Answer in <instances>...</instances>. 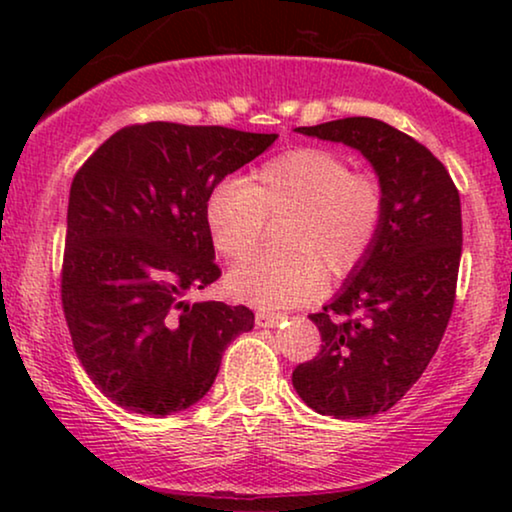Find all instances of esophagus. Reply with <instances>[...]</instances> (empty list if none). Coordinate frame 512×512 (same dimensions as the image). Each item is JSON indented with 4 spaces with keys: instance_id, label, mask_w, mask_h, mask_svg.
Returning <instances> with one entry per match:
<instances>
[{
    "instance_id": "34e87169",
    "label": "esophagus",
    "mask_w": 512,
    "mask_h": 512,
    "mask_svg": "<svg viewBox=\"0 0 512 512\" xmlns=\"http://www.w3.org/2000/svg\"><path fill=\"white\" fill-rule=\"evenodd\" d=\"M284 319V314L279 312H256V326L258 328H272Z\"/></svg>"
}]
</instances>
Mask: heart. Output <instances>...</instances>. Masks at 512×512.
<instances>
[{
  "label": "heart",
  "mask_w": 512,
  "mask_h": 512,
  "mask_svg": "<svg viewBox=\"0 0 512 512\" xmlns=\"http://www.w3.org/2000/svg\"><path fill=\"white\" fill-rule=\"evenodd\" d=\"M387 193L370 172H352L335 151L303 146L268 160L247 179H223L207 193L205 223L214 249L242 261L279 221V254L258 256L228 275L242 303L277 310L319 296L324 279L359 268L380 235Z\"/></svg>",
  "instance_id": "b5f03b06"
}]
</instances>
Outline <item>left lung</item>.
<instances>
[{
	"label": "left lung",
	"mask_w": 512,
	"mask_h": 512,
	"mask_svg": "<svg viewBox=\"0 0 512 512\" xmlns=\"http://www.w3.org/2000/svg\"><path fill=\"white\" fill-rule=\"evenodd\" d=\"M296 130L361 151L387 193L373 249L333 303L310 314L321 333L319 354L291 375L293 389L319 415L373 417L422 377L452 317L461 258L459 191L424 144L377 118L352 116Z\"/></svg>",
	"instance_id": "8db88e82"
}]
</instances>
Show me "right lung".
I'll list each match as a JSON object with an SVG mask.
<instances>
[{
	"label": "right lung",
	"instance_id": "1",
	"mask_svg": "<svg viewBox=\"0 0 512 512\" xmlns=\"http://www.w3.org/2000/svg\"><path fill=\"white\" fill-rule=\"evenodd\" d=\"M221 125L153 121L111 135L69 188L60 296L74 352L104 396L139 415L198 403L249 307L188 305L221 277L207 193L275 142Z\"/></svg>",
	"mask_w": 512,
	"mask_h": 512
}]
</instances>
